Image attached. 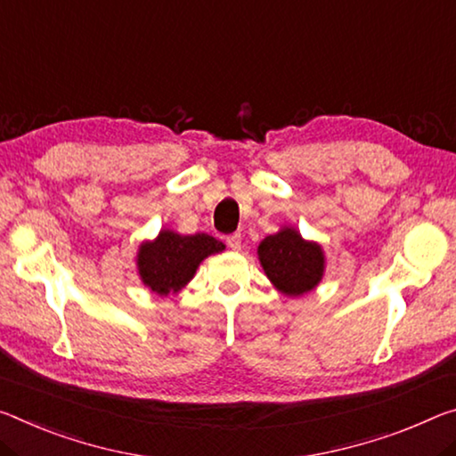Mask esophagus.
<instances>
[{"mask_svg": "<svg viewBox=\"0 0 456 456\" xmlns=\"http://www.w3.org/2000/svg\"><path fill=\"white\" fill-rule=\"evenodd\" d=\"M227 245L233 251H237V249H241V233H233V235H229L227 237Z\"/></svg>", "mask_w": 456, "mask_h": 456, "instance_id": "obj_1", "label": "esophagus"}]
</instances>
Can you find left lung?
<instances>
[{
  "mask_svg": "<svg viewBox=\"0 0 456 456\" xmlns=\"http://www.w3.org/2000/svg\"><path fill=\"white\" fill-rule=\"evenodd\" d=\"M257 257L273 288L290 298L313 292L322 281L327 267L322 245L305 240L300 231L290 225L262 240Z\"/></svg>",
  "mask_w": 456,
  "mask_h": 456,
  "instance_id": "obj_1",
  "label": "left lung"
}]
</instances>
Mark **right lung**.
I'll use <instances>...</instances> for the list:
<instances>
[{
	"label": "right lung",
	"mask_w": 456,
	"mask_h": 456,
	"mask_svg": "<svg viewBox=\"0 0 456 456\" xmlns=\"http://www.w3.org/2000/svg\"><path fill=\"white\" fill-rule=\"evenodd\" d=\"M223 249L225 243L207 233L180 235L162 229L154 240L142 241L137 248V273L151 294H176L194 278L202 259Z\"/></svg>",
	"instance_id": "1"
}]
</instances>
